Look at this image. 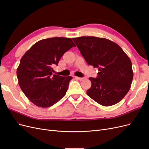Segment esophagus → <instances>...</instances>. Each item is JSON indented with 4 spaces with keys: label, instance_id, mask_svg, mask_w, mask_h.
<instances>
[{
    "label": "esophagus",
    "instance_id": "esophagus-1",
    "mask_svg": "<svg viewBox=\"0 0 149 149\" xmlns=\"http://www.w3.org/2000/svg\"><path fill=\"white\" fill-rule=\"evenodd\" d=\"M75 78L76 79H78V80H80V81H82L84 79V78H79V77H78V76H75Z\"/></svg>",
    "mask_w": 149,
    "mask_h": 149
}]
</instances>
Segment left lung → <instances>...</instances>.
<instances>
[{
    "label": "left lung",
    "mask_w": 149,
    "mask_h": 149,
    "mask_svg": "<svg viewBox=\"0 0 149 149\" xmlns=\"http://www.w3.org/2000/svg\"><path fill=\"white\" fill-rule=\"evenodd\" d=\"M89 65L97 68V78L90 77L88 96L104 106L114 105L129 92L133 79L132 63L118 44L96 37L73 38Z\"/></svg>",
    "instance_id": "8db88e82"
}]
</instances>
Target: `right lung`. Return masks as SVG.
Returning <instances> with one entry per match:
<instances>
[{
    "label": "right lung",
    "instance_id": "add662e5",
    "mask_svg": "<svg viewBox=\"0 0 149 149\" xmlns=\"http://www.w3.org/2000/svg\"><path fill=\"white\" fill-rule=\"evenodd\" d=\"M75 47L69 38L43 39L35 43L22 57L17 70L19 84L35 105L50 107L65 95L73 78L52 76V66L57 65L64 53Z\"/></svg>",
    "mask_w": 149,
    "mask_h": 149
}]
</instances>
